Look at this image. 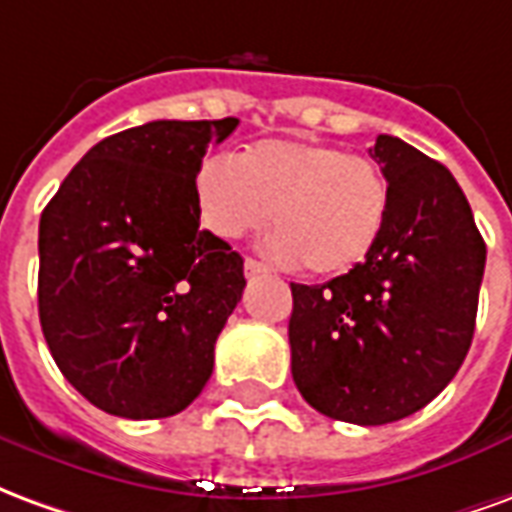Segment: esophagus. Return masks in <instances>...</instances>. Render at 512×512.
Instances as JSON below:
<instances>
[{
	"label": "esophagus",
	"mask_w": 512,
	"mask_h": 512,
	"mask_svg": "<svg viewBox=\"0 0 512 512\" xmlns=\"http://www.w3.org/2000/svg\"><path fill=\"white\" fill-rule=\"evenodd\" d=\"M244 271H246V277H257V274H268V266L257 263V260H252V257H246Z\"/></svg>",
	"instance_id": "obj_1"
}]
</instances>
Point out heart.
Here are the masks:
<instances>
[{
  "label": "heart",
  "instance_id": "obj_1",
  "mask_svg": "<svg viewBox=\"0 0 512 512\" xmlns=\"http://www.w3.org/2000/svg\"><path fill=\"white\" fill-rule=\"evenodd\" d=\"M194 194L213 235L241 238L271 219V252L318 277L359 266L389 216V180L376 161L310 139H263L235 161L208 158Z\"/></svg>",
  "mask_w": 512,
  "mask_h": 512
}]
</instances>
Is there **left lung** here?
I'll list each match as a JSON object with an SVG mask.
<instances>
[{
	"label": "left lung",
	"mask_w": 512,
	"mask_h": 512,
	"mask_svg": "<svg viewBox=\"0 0 512 512\" xmlns=\"http://www.w3.org/2000/svg\"><path fill=\"white\" fill-rule=\"evenodd\" d=\"M389 180L376 249L343 277L290 285V370L315 411L386 425L428 406L469 354L485 241L452 172L397 136L370 147Z\"/></svg>",
	"instance_id": "8db88e82"
}]
</instances>
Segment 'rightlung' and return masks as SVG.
Masks as SVG:
<instances>
[{"instance_id": "obj_1", "label": "right lung", "mask_w": 512, "mask_h": 512, "mask_svg": "<svg viewBox=\"0 0 512 512\" xmlns=\"http://www.w3.org/2000/svg\"><path fill=\"white\" fill-rule=\"evenodd\" d=\"M238 120H153L106 136L40 216L38 312L54 362L93 406L172 417L213 373L244 260L200 230L197 169Z\"/></svg>"}]
</instances>
